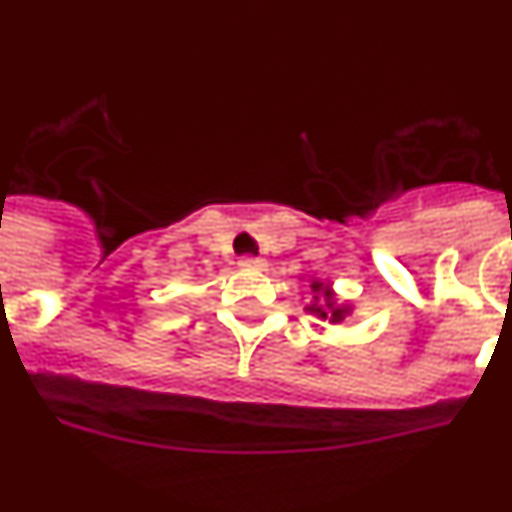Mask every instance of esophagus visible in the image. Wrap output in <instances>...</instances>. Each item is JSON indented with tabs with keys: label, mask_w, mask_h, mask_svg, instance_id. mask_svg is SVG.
I'll return each instance as SVG.
<instances>
[{
	"label": "esophagus",
	"mask_w": 512,
	"mask_h": 512,
	"mask_svg": "<svg viewBox=\"0 0 512 512\" xmlns=\"http://www.w3.org/2000/svg\"><path fill=\"white\" fill-rule=\"evenodd\" d=\"M239 265H242V268H249V270H260L263 268V260H260V257H252V255H244L242 260H239Z\"/></svg>",
	"instance_id": "obj_1"
}]
</instances>
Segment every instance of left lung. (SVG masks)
Segmentation results:
<instances>
[{"label": "left lung", "mask_w": 512, "mask_h": 512, "mask_svg": "<svg viewBox=\"0 0 512 512\" xmlns=\"http://www.w3.org/2000/svg\"><path fill=\"white\" fill-rule=\"evenodd\" d=\"M312 291H315V294H320L322 291V299H325V302L322 304H309V312H315V315H320L322 320H325V317H328L330 322H341L343 317L349 315V307H338L336 302H333V291H330V286H322L320 281H315L312 283ZM315 302H317V296H315Z\"/></svg>", "instance_id": "obj_1"}]
</instances>
